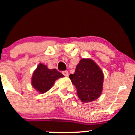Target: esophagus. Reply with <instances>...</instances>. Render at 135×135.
<instances>
[{"label": "esophagus", "mask_w": 135, "mask_h": 135, "mask_svg": "<svg viewBox=\"0 0 135 135\" xmlns=\"http://www.w3.org/2000/svg\"><path fill=\"white\" fill-rule=\"evenodd\" d=\"M62 73L64 76H68V75H69V73H68V71H66V70L62 71Z\"/></svg>", "instance_id": "obj_1"}]
</instances>
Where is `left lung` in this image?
<instances>
[{
	"mask_svg": "<svg viewBox=\"0 0 135 135\" xmlns=\"http://www.w3.org/2000/svg\"><path fill=\"white\" fill-rule=\"evenodd\" d=\"M69 78L77 90L79 99L84 103L91 102L102 92L104 74L100 68L90 59H82Z\"/></svg>",
	"mask_w": 135,
	"mask_h": 135,
	"instance_id": "obj_1",
	"label": "left lung"
}]
</instances>
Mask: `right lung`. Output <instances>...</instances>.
I'll return each instance as SVG.
<instances>
[{"label": "right lung", "instance_id": "1", "mask_svg": "<svg viewBox=\"0 0 135 135\" xmlns=\"http://www.w3.org/2000/svg\"><path fill=\"white\" fill-rule=\"evenodd\" d=\"M64 75L56 69H48L46 65L40 63L33 73L31 85L40 94L50 90L56 80L62 78Z\"/></svg>", "mask_w": 135, "mask_h": 135}]
</instances>
